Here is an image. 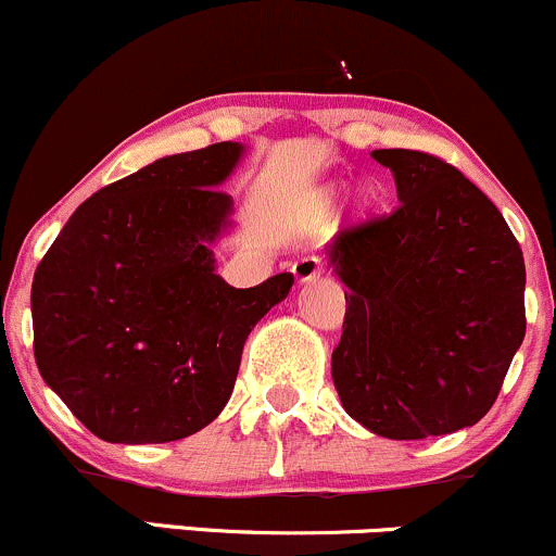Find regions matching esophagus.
Returning <instances> with one entry per match:
<instances>
[{
	"mask_svg": "<svg viewBox=\"0 0 556 556\" xmlns=\"http://www.w3.org/2000/svg\"><path fill=\"white\" fill-rule=\"evenodd\" d=\"M321 271H324V266H321V258H318V256H305V258H300V261H295V264H292V274H295V279L300 285L314 282V279L321 277Z\"/></svg>",
	"mask_w": 556,
	"mask_h": 556,
	"instance_id": "esophagus-1",
	"label": "esophagus"
}]
</instances>
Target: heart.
Returning a JSON list of instances; mask_svg holds the SVG:
<instances>
[{"label": "heart", "mask_w": 556, "mask_h": 556, "mask_svg": "<svg viewBox=\"0 0 556 556\" xmlns=\"http://www.w3.org/2000/svg\"><path fill=\"white\" fill-rule=\"evenodd\" d=\"M331 198H334V190H327V193H324V201H331ZM371 198H374L371 190L361 188L358 190V206H368V203H371Z\"/></svg>", "instance_id": "heart-1"}]
</instances>
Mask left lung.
Instances as JSON below:
<instances>
[{"mask_svg": "<svg viewBox=\"0 0 556 556\" xmlns=\"http://www.w3.org/2000/svg\"><path fill=\"white\" fill-rule=\"evenodd\" d=\"M400 206L329 245L348 285L331 379L350 418L387 439L473 426L526 337V261L500 208L460 169L379 149Z\"/></svg>", "mask_w": 556, "mask_h": 556, "instance_id": "8db88e82", "label": "left lung"}]
</instances>
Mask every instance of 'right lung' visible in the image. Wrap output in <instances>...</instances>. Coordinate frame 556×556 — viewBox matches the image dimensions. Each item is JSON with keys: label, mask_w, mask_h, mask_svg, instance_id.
Segmentation results:
<instances>
[{"label": "right lung", "mask_w": 556, "mask_h": 556, "mask_svg": "<svg viewBox=\"0 0 556 556\" xmlns=\"http://www.w3.org/2000/svg\"><path fill=\"white\" fill-rule=\"evenodd\" d=\"M242 146L156 159L83 201L30 287L43 381L104 442L162 444L219 416L242 344L292 287L274 274L235 290L212 245L229 227L219 185Z\"/></svg>", "instance_id": "obj_1"}]
</instances>
